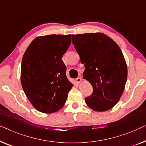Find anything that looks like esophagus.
I'll list each match as a JSON object with an SVG mask.
<instances>
[{
	"mask_svg": "<svg viewBox=\"0 0 146 146\" xmlns=\"http://www.w3.org/2000/svg\"><path fill=\"white\" fill-rule=\"evenodd\" d=\"M81 81H82V79H81V77H78V78H77V79H76V82H77V83H81Z\"/></svg>",
	"mask_w": 146,
	"mask_h": 146,
	"instance_id": "34e87169",
	"label": "esophagus"
}]
</instances>
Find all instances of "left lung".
<instances>
[{"label": "left lung", "mask_w": 146, "mask_h": 146, "mask_svg": "<svg viewBox=\"0 0 146 146\" xmlns=\"http://www.w3.org/2000/svg\"><path fill=\"white\" fill-rule=\"evenodd\" d=\"M72 42L85 63L83 78L93 87V93L85 98L86 104L95 111L110 110L120 100L128 76L120 48L102 33L72 35Z\"/></svg>", "instance_id": "8db88e82"}]
</instances>
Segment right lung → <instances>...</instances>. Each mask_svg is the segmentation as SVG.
Wrapping results in <instances>:
<instances>
[{"label":"right lung","mask_w":146,"mask_h":146,"mask_svg":"<svg viewBox=\"0 0 146 146\" xmlns=\"http://www.w3.org/2000/svg\"><path fill=\"white\" fill-rule=\"evenodd\" d=\"M71 35L52 34L34 39L24 53L21 83L28 100L38 111L53 113L64 106L73 86L66 77L63 55Z\"/></svg>","instance_id":"right-lung-1"}]
</instances>
